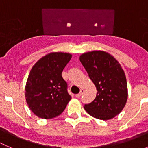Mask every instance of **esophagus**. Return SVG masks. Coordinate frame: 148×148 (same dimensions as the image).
I'll use <instances>...</instances> for the list:
<instances>
[{
  "label": "esophagus",
  "instance_id": "obj_1",
  "mask_svg": "<svg viewBox=\"0 0 148 148\" xmlns=\"http://www.w3.org/2000/svg\"><path fill=\"white\" fill-rule=\"evenodd\" d=\"M84 89H81V90H80V92L79 94H77V95H76L75 96L77 97V98H79V97H80L82 96V95H83V93H84Z\"/></svg>",
  "mask_w": 148,
  "mask_h": 148
}]
</instances>
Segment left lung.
<instances>
[{
  "mask_svg": "<svg viewBox=\"0 0 148 148\" xmlns=\"http://www.w3.org/2000/svg\"><path fill=\"white\" fill-rule=\"evenodd\" d=\"M79 60L97 88L96 98L84 105L86 112L102 120L120 114L128 94L126 77L119 62L103 51L84 53Z\"/></svg>",
  "mask_w": 148,
  "mask_h": 148,
  "instance_id": "1",
  "label": "left lung"
}]
</instances>
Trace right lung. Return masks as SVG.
Segmentation results:
<instances>
[{
    "label": "right lung",
    "instance_id": "add662e5",
    "mask_svg": "<svg viewBox=\"0 0 148 148\" xmlns=\"http://www.w3.org/2000/svg\"><path fill=\"white\" fill-rule=\"evenodd\" d=\"M71 54L52 52L39 59L31 69L26 84V100L30 110L42 119L62 114L71 99L62 76Z\"/></svg>",
    "mask_w": 148,
    "mask_h": 148
}]
</instances>
